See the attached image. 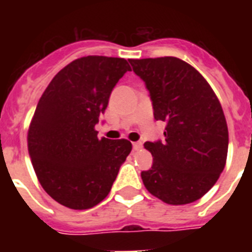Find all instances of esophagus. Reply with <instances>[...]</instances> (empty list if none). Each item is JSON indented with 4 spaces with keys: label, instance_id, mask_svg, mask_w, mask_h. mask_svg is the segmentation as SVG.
<instances>
[{
    "label": "esophagus",
    "instance_id": "obj_1",
    "mask_svg": "<svg viewBox=\"0 0 252 252\" xmlns=\"http://www.w3.org/2000/svg\"><path fill=\"white\" fill-rule=\"evenodd\" d=\"M132 146H133V150H140L142 148V144L140 141H137V142H133Z\"/></svg>",
    "mask_w": 252,
    "mask_h": 252
}]
</instances>
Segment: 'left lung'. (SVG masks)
Listing matches in <instances>:
<instances>
[{
  "label": "left lung",
  "instance_id": "1",
  "mask_svg": "<svg viewBox=\"0 0 252 252\" xmlns=\"http://www.w3.org/2000/svg\"><path fill=\"white\" fill-rule=\"evenodd\" d=\"M149 91L165 140L146 141L153 165L141 172L146 189L162 201L183 205L211 189L226 163L229 132L222 107L204 77L176 57L129 60Z\"/></svg>",
  "mask_w": 252,
  "mask_h": 252
}]
</instances>
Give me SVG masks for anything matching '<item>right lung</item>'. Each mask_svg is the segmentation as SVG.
I'll use <instances>...</instances> for the list:
<instances>
[{
    "label": "right lung",
    "instance_id": "1",
    "mask_svg": "<svg viewBox=\"0 0 252 252\" xmlns=\"http://www.w3.org/2000/svg\"><path fill=\"white\" fill-rule=\"evenodd\" d=\"M129 70L124 59L82 57L53 77L37 103L27 137L30 158L41 187L64 207L100 203L132 150L128 140L98 138L95 130L111 91Z\"/></svg>",
    "mask_w": 252,
    "mask_h": 252
}]
</instances>
